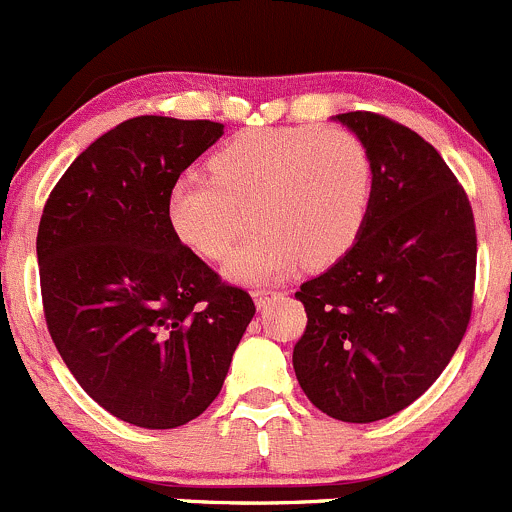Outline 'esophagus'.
I'll return each instance as SVG.
<instances>
[{
  "mask_svg": "<svg viewBox=\"0 0 512 512\" xmlns=\"http://www.w3.org/2000/svg\"><path fill=\"white\" fill-rule=\"evenodd\" d=\"M276 296H283V293H281V291H266V288H263V291H256V293H254L256 306H258V308H266L268 303H271Z\"/></svg>",
  "mask_w": 512,
  "mask_h": 512,
  "instance_id": "esophagus-1",
  "label": "esophagus"
}]
</instances>
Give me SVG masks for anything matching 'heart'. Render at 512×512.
<instances>
[{
	"instance_id": "b5f03b06",
	"label": "heart",
	"mask_w": 512,
	"mask_h": 512,
	"mask_svg": "<svg viewBox=\"0 0 512 512\" xmlns=\"http://www.w3.org/2000/svg\"><path fill=\"white\" fill-rule=\"evenodd\" d=\"M373 161L348 129L316 124L241 131L211 156V176L186 171L166 196V219L194 254L219 261L251 211V236L226 263L236 281L263 283L306 263L341 261L366 229Z\"/></svg>"
}]
</instances>
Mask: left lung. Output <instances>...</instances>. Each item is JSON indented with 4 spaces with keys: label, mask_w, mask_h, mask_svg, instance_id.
I'll return each instance as SVG.
<instances>
[{
    "label": "left lung",
    "mask_w": 512,
    "mask_h": 512,
    "mask_svg": "<svg viewBox=\"0 0 512 512\" xmlns=\"http://www.w3.org/2000/svg\"><path fill=\"white\" fill-rule=\"evenodd\" d=\"M373 161V204L351 251L296 291L293 368L308 401L346 423L411 406L443 373L473 311V209L423 136L373 111L336 116Z\"/></svg>",
    "instance_id": "1"
}]
</instances>
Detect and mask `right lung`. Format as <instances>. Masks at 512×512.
Returning <instances> with one entry per match:
<instances>
[{
	"mask_svg": "<svg viewBox=\"0 0 512 512\" xmlns=\"http://www.w3.org/2000/svg\"><path fill=\"white\" fill-rule=\"evenodd\" d=\"M221 134L209 119H126L86 146L44 204L49 336L79 386L131 426L201 416L256 313L249 291L221 281L166 219L171 184Z\"/></svg>",
	"mask_w": 512,
	"mask_h": 512,
	"instance_id": "add662e5",
	"label": "right lung"
}]
</instances>
